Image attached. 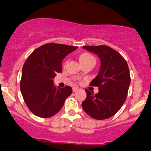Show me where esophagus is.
I'll list each match as a JSON object with an SVG mask.
<instances>
[{"label":"esophagus","instance_id":"1","mask_svg":"<svg viewBox=\"0 0 151 151\" xmlns=\"http://www.w3.org/2000/svg\"><path fill=\"white\" fill-rule=\"evenodd\" d=\"M78 90V88L77 87H73V92H76Z\"/></svg>","mask_w":151,"mask_h":151}]
</instances>
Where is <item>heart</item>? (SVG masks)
I'll return each instance as SVG.
<instances>
[{"label": "heart", "mask_w": 151, "mask_h": 151, "mask_svg": "<svg viewBox=\"0 0 151 151\" xmlns=\"http://www.w3.org/2000/svg\"><path fill=\"white\" fill-rule=\"evenodd\" d=\"M88 59H94L93 56L91 55L88 53H83L80 56V61L83 60H86Z\"/></svg>", "instance_id": "heart-1"}]
</instances>
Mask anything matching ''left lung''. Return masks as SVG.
Wrapping results in <instances>:
<instances>
[{
    "mask_svg": "<svg viewBox=\"0 0 151 151\" xmlns=\"http://www.w3.org/2000/svg\"><path fill=\"white\" fill-rule=\"evenodd\" d=\"M83 49L98 55L101 61L99 72L90 85L99 87L93 94L86 89V99L82 107L92 118L108 119L120 109L127 96L130 84L128 65L118 52L106 45L84 46Z\"/></svg>",
    "mask_w": 151,
    "mask_h": 151,
    "instance_id": "left-lung-1",
    "label": "left lung"
}]
</instances>
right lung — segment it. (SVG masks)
<instances>
[{
    "label": "right lung",
    "instance_id": "add662e5",
    "mask_svg": "<svg viewBox=\"0 0 151 151\" xmlns=\"http://www.w3.org/2000/svg\"><path fill=\"white\" fill-rule=\"evenodd\" d=\"M78 47L48 43L28 57L22 68L20 88L26 104L37 116L51 117L62 109L72 88H56L53 78L62 71V61Z\"/></svg>",
    "mask_w": 151,
    "mask_h": 151
}]
</instances>
